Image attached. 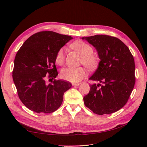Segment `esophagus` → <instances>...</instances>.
<instances>
[{"label":"esophagus","instance_id":"obj_1","mask_svg":"<svg viewBox=\"0 0 147 147\" xmlns=\"http://www.w3.org/2000/svg\"><path fill=\"white\" fill-rule=\"evenodd\" d=\"M79 85H80L79 83H73V84H72V85H73V86H78Z\"/></svg>","mask_w":147,"mask_h":147}]
</instances>
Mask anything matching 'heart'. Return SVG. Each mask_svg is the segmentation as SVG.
Wrapping results in <instances>:
<instances>
[{
	"mask_svg": "<svg viewBox=\"0 0 147 147\" xmlns=\"http://www.w3.org/2000/svg\"><path fill=\"white\" fill-rule=\"evenodd\" d=\"M71 48L78 52L82 56L81 63L88 69H94L97 65V59L92 55L94 50L92 47L83 41L74 42L71 45ZM65 61V49L62 48L59 50L55 56V62L62 65ZM86 75V71L83 67H66L60 71V77L62 79L72 83L80 82Z\"/></svg>",
	"mask_w": 147,
	"mask_h": 147,
	"instance_id": "1",
	"label": "heart"
}]
</instances>
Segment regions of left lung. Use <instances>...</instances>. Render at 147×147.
Instances as JSON below:
<instances>
[{
  "instance_id": "8db88e82",
  "label": "left lung",
  "mask_w": 147,
  "mask_h": 147,
  "mask_svg": "<svg viewBox=\"0 0 147 147\" xmlns=\"http://www.w3.org/2000/svg\"><path fill=\"white\" fill-rule=\"evenodd\" d=\"M95 48L100 61L89 80L90 85L84 97L85 105L98 115L117 112L126 104L135 83V61L129 49L120 39L106 35L82 37Z\"/></svg>"
}]
</instances>
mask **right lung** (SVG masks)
Returning <instances> with one entry per match:
<instances>
[{"label": "right lung", "mask_w": 147, "mask_h": 147, "mask_svg": "<svg viewBox=\"0 0 147 147\" xmlns=\"http://www.w3.org/2000/svg\"><path fill=\"white\" fill-rule=\"evenodd\" d=\"M72 38L52 31L39 32L27 39L17 52L13 80L20 100L29 110L50 113L62 105L64 92L71 88V83L55 79L47 84L45 80L58 76L56 54Z\"/></svg>", "instance_id": "obj_1"}]
</instances>
